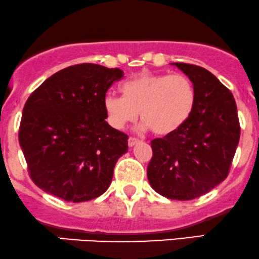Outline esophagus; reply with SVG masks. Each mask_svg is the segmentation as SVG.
I'll return each mask as SVG.
<instances>
[{
	"label": "esophagus",
	"instance_id": "obj_1",
	"mask_svg": "<svg viewBox=\"0 0 259 259\" xmlns=\"http://www.w3.org/2000/svg\"><path fill=\"white\" fill-rule=\"evenodd\" d=\"M137 143H139V139L133 138V137H130V139H128V147L130 148H132L133 145L137 144Z\"/></svg>",
	"mask_w": 259,
	"mask_h": 259
}]
</instances>
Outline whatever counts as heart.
Masks as SVG:
<instances>
[{"mask_svg": "<svg viewBox=\"0 0 259 259\" xmlns=\"http://www.w3.org/2000/svg\"><path fill=\"white\" fill-rule=\"evenodd\" d=\"M122 97L108 93L103 99L106 120L122 130L137 116L143 120L139 130H153L167 136L184 126L193 114L196 91L188 76L143 72L121 84Z\"/></svg>", "mask_w": 259, "mask_h": 259, "instance_id": "b5f03b06", "label": "heart"}]
</instances>
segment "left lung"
Wrapping results in <instances>:
<instances>
[{"label":"left lung","mask_w":259,"mask_h":259,"mask_svg":"<svg viewBox=\"0 0 259 259\" xmlns=\"http://www.w3.org/2000/svg\"><path fill=\"white\" fill-rule=\"evenodd\" d=\"M193 82L196 103L184 126L151 141L148 179L160 195L193 200L227 178L240 139L238 109L232 92L208 70L171 63Z\"/></svg>","instance_id":"8db88e82"}]
</instances>
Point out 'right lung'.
Listing matches in <instances>:
<instances>
[{
	"label": "right lung",
	"mask_w": 259,
	"mask_h": 259,
	"mask_svg": "<svg viewBox=\"0 0 259 259\" xmlns=\"http://www.w3.org/2000/svg\"><path fill=\"white\" fill-rule=\"evenodd\" d=\"M123 71L78 64L48 77L26 100L19 144L32 182L69 202L108 190L128 137L105 121L103 99Z\"/></svg>",
	"instance_id": "right-lung-1"
}]
</instances>
